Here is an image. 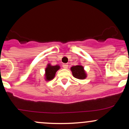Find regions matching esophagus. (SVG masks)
<instances>
[{
  "mask_svg": "<svg viewBox=\"0 0 129 129\" xmlns=\"http://www.w3.org/2000/svg\"><path fill=\"white\" fill-rule=\"evenodd\" d=\"M62 67L63 68H64V69H67L68 67H69V65H68L67 63H63L62 65Z\"/></svg>",
  "mask_w": 129,
  "mask_h": 129,
  "instance_id": "34e87169",
  "label": "esophagus"
}]
</instances>
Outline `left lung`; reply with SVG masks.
Instances as JSON below:
<instances>
[{
  "mask_svg": "<svg viewBox=\"0 0 129 129\" xmlns=\"http://www.w3.org/2000/svg\"><path fill=\"white\" fill-rule=\"evenodd\" d=\"M73 76L79 79H84L86 77V74L84 70V67L81 66H73L71 68Z\"/></svg>",
  "mask_w": 129,
  "mask_h": 129,
  "instance_id": "obj_1",
  "label": "left lung"
}]
</instances>
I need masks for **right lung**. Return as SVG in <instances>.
Returning <instances> with one entry per match:
<instances>
[{
    "label": "right lung",
    "mask_w": 129,
    "mask_h": 129,
    "mask_svg": "<svg viewBox=\"0 0 129 129\" xmlns=\"http://www.w3.org/2000/svg\"><path fill=\"white\" fill-rule=\"evenodd\" d=\"M59 69V66H51L48 65V67L45 69V76L47 80H51L55 76L56 72Z\"/></svg>",
    "instance_id": "obj_1"
}]
</instances>
